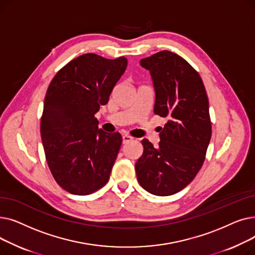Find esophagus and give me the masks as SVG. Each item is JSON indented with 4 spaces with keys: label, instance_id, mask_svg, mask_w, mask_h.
<instances>
[{
    "label": "esophagus",
    "instance_id": "34e87169",
    "mask_svg": "<svg viewBox=\"0 0 255 255\" xmlns=\"http://www.w3.org/2000/svg\"><path fill=\"white\" fill-rule=\"evenodd\" d=\"M122 138H123V143H124V144H125V143H127V142H129V141H131V140L133 139L130 135H127V134L123 135V136H122Z\"/></svg>",
    "mask_w": 255,
    "mask_h": 255
}]
</instances>
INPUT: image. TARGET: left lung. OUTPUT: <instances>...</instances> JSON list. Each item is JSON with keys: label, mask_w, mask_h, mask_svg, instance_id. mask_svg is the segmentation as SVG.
<instances>
[{"label": "left lung", "mask_w": 255, "mask_h": 255, "mask_svg": "<svg viewBox=\"0 0 255 255\" xmlns=\"http://www.w3.org/2000/svg\"><path fill=\"white\" fill-rule=\"evenodd\" d=\"M155 90L154 114L167 118L158 148L141 141L143 153L135 163L137 181L158 195L175 194L188 185L203 166L212 135L209 100L193 67L168 50L140 60Z\"/></svg>", "instance_id": "1"}]
</instances>
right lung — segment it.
I'll return each mask as SVG.
<instances>
[{"instance_id": "add662e5", "label": "right lung", "mask_w": 255, "mask_h": 255, "mask_svg": "<svg viewBox=\"0 0 255 255\" xmlns=\"http://www.w3.org/2000/svg\"><path fill=\"white\" fill-rule=\"evenodd\" d=\"M127 63L125 57L85 53L49 84L40 132L52 177L71 194H91L110 180L122 136L99 129L95 114L109 102Z\"/></svg>"}]
</instances>
